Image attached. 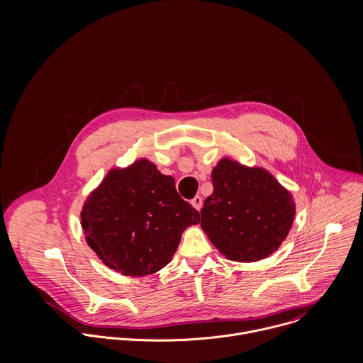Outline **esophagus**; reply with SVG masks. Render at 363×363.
<instances>
[{
    "mask_svg": "<svg viewBox=\"0 0 363 363\" xmlns=\"http://www.w3.org/2000/svg\"><path fill=\"white\" fill-rule=\"evenodd\" d=\"M191 206L196 208L197 211H200L201 207H203V199L200 197V196H197V197H194L193 200H191Z\"/></svg>",
    "mask_w": 363,
    "mask_h": 363,
    "instance_id": "1",
    "label": "esophagus"
}]
</instances>
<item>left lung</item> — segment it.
<instances>
[{"instance_id":"8db88e82","label":"left lung","mask_w":363,"mask_h":363,"mask_svg":"<svg viewBox=\"0 0 363 363\" xmlns=\"http://www.w3.org/2000/svg\"><path fill=\"white\" fill-rule=\"evenodd\" d=\"M213 191L201 208V228L228 259L252 262L272 255L296 213L288 191L268 170L222 157L212 169Z\"/></svg>"}]
</instances>
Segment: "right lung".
Masks as SVG:
<instances>
[{"instance_id":"add662e5","label":"right lung","mask_w":363,"mask_h":363,"mask_svg":"<svg viewBox=\"0 0 363 363\" xmlns=\"http://www.w3.org/2000/svg\"><path fill=\"white\" fill-rule=\"evenodd\" d=\"M199 222V211L179 196L174 179L145 157L110 169L81 211L88 246L127 277L151 275L167 265L182 233Z\"/></svg>"}]
</instances>
